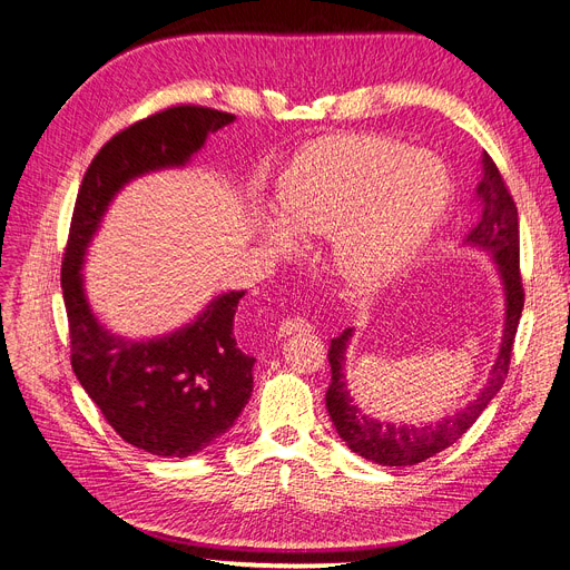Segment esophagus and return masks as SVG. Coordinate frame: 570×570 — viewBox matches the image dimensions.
<instances>
[{
  "mask_svg": "<svg viewBox=\"0 0 570 570\" xmlns=\"http://www.w3.org/2000/svg\"><path fill=\"white\" fill-rule=\"evenodd\" d=\"M312 331H314V325L307 318L288 316L279 325V337H286V335H293V333H312Z\"/></svg>",
  "mask_w": 570,
  "mask_h": 570,
  "instance_id": "1",
  "label": "esophagus"
}]
</instances>
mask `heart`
<instances>
[{"instance_id":"b5f03b06","label":"heart","mask_w":570,"mask_h":570,"mask_svg":"<svg viewBox=\"0 0 570 570\" xmlns=\"http://www.w3.org/2000/svg\"><path fill=\"white\" fill-rule=\"evenodd\" d=\"M451 203L443 164L379 134L323 140L297 164L282 213H263L261 235L279 254L297 235L331 237L337 273L353 286H379L421 252Z\"/></svg>"}]
</instances>
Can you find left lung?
Returning a JSON list of instances; mask_svg holds the SVG:
<instances>
[{"mask_svg": "<svg viewBox=\"0 0 570 570\" xmlns=\"http://www.w3.org/2000/svg\"><path fill=\"white\" fill-rule=\"evenodd\" d=\"M478 198L483 205L481 219L466 233V243L492 254L505 293V323L497 363L492 365L488 383L478 397L458 413L441 417L436 425L417 428L406 423H381L357 409L346 387L344 363L346 346L353 335V327H346L340 337L331 342V351H327L333 379L325 393V406L333 417V425L337 428V434L353 453L365 460L383 466H409L445 451L478 421V415L488 409L508 376L518 323L524 307V288L520 277V222L515 200L488 153H483V179L478 185Z\"/></svg>", "mask_w": 570, "mask_h": 570, "instance_id": "obj_1", "label": "left lung"}]
</instances>
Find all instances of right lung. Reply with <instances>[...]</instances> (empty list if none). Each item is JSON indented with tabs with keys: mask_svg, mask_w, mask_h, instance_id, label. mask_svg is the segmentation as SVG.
Masks as SVG:
<instances>
[{
	"mask_svg": "<svg viewBox=\"0 0 570 570\" xmlns=\"http://www.w3.org/2000/svg\"><path fill=\"white\" fill-rule=\"evenodd\" d=\"M235 115L170 106L115 134L78 189L62 261L71 367L108 425L127 443L161 458H189L226 434L252 397L254 363L233 335L245 291H228L179 331L129 342L95 318L82 291V258L115 194L145 173L185 166L207 134Z\"/></svg>",
	"mask_w": 570,
	"mask_h": 570,
	"instance_id": "obj_1",
	"label": "right lung"
}]
</instances>
